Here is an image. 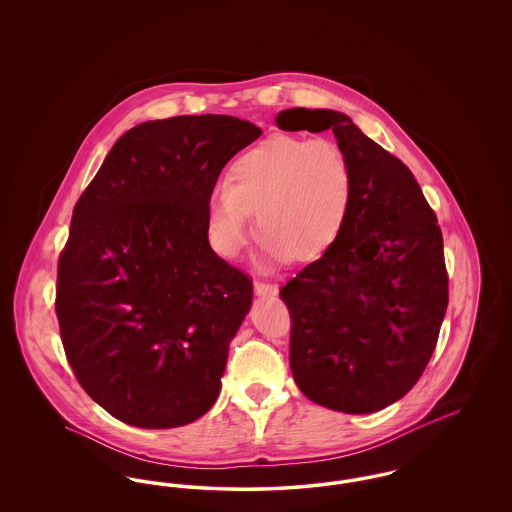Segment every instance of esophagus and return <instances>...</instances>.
<instances>
[{"label": "esophagus", "mask_w": 512, "mask_h": 512, "mask_svg": "<svg viewBox=\"0 0 512 512\" xmlns=\"http://www.w3.org/2000/svg\"><path fill=\"white\" fill-rule=\"evenodd\" d=\"M253 290H255V295H259V297H276L278 295V286L265 284V282H259V280L253 284Z\"/></svg>", "instance_id": "1"}]
</instances>
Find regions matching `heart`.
<instances>
[{
  "label": "heart",
  "mask_w": 512,
  "mask_h": 512,
  "mask_svg": "<svg viewBox=\"0 0 512 512\" xmlns=\"http://www.w3.org/2000/svg\"><path fill=\"white\" fill-rule=\"evenodd\" d=\"M353 197V172L334 140L276 134L234 161L228 182L209 195L207 228L222 257L244 249L253 213L263 230L257 267L272 270L326 253L345 226Z\"/></svg>",
  "instance_id": "obj_1"
}]
</instances>
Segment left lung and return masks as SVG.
Instances as JSON below:
<instances>
[{"label":"left lung","instance_id":"left-lung-1","mask_svg":"<svg viewBox=\"0 0 512 512\" xmlns=\"http://www.w3.org/2000/svg\"><path fill=\"white\" fill-rule=\"evenodd\" d=\"M280 130H332L353 172L345 226L280 295L292 313L297 388L332 411L376 413L428 365L447 311L438 219L409 171L345 113L295 107Z\"/></svg>","mask_w":512,"mask_h":512}]
</instances>
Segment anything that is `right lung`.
<instances>
[{
	"label": "right lung",
	"instance_id": "right-lung-1",
	"mask_svg": "<svg viewBox=\"0 0 512 512\" xmlns=\"http://www.w3.org/2000/svg\"><path fill=\"white\" fill-rule=\"evenodd\" d=\"M259 136L228 115L142 122L74 207L57 270L61 340L80 386L121 422L178 428L219 397L253 286L209 244L207 203Z\"/></svg>",
	"mask_w": 512,
	"mask_h": 512
}]
</instances>
